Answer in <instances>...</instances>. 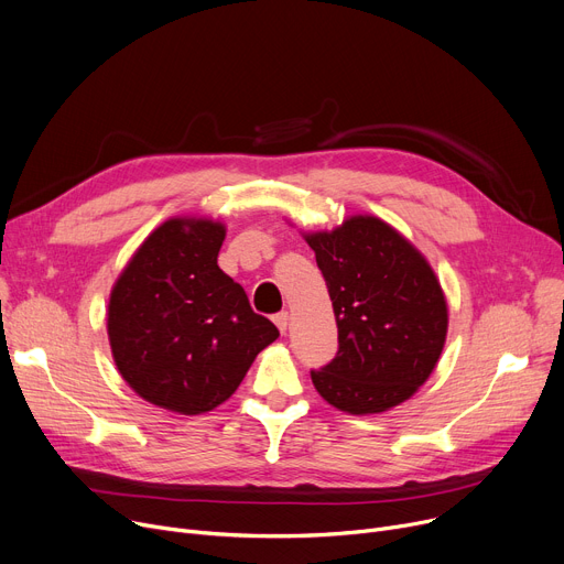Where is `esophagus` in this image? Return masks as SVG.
<instances>
[{"label": "esophagus", "mask_w": 564, "mask_h": 564, "mask_svg": "<svg viewBox=\"0 0 564 564\" xmlns=\"http://www.w3.org/2000/svg\"><path fill=\"white\" fill-rule=\"evenodd\" d=\"M274 324L279 326V330H281V333H285V330H288V326H290V315H288L285 311L276 313V315H274Z\"/></svg>", "instance_id": "34e87169"}]
</instances>
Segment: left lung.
Wrapping results in <instances>:
<instances>
[{
  "label": "left lung",
  "mask_w": 564,
  "mask_h": 564,
  "mask_svg": "<svg viewBox=\"0 0 564 564\" xmlns=\"http://www.w3.org/2000/svg\"><path fill=\"white\" fill-rule=\"evenodd\" d=\"M306 240L337 322L335 358L311 369L317 392L351 415L410 399L431 377L448 324L431 265L386 221L367 215Z\"/></svg>",
  "instance_id": "1"
}]
</instances>
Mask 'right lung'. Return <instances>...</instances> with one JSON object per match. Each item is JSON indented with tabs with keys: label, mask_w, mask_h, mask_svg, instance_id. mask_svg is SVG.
<instances>
[{
	"label": "right lung",
	"mask_w": 564,
	"mask_h": 564,
	"mask_svg": "<svg viewBox=\"0 0 564 564\" xmlns=\"http://www.w3.org/2000/svg\"><path fill=\"white\" fill-rule=\"evenodd\" d=\"M224 227L170 219L149 236L108 304V340L122 379L149 403L199 415L227 401L279 328L217 265Z\"/></svg>",
	"instance_id": "add662e5"
}]
</instances>
